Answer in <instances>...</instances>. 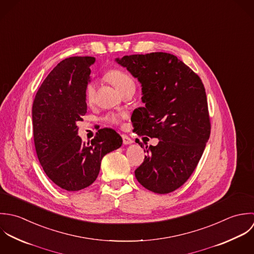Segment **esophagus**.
Wrapping results in <instances>:
<instances>
[{
  "label": "esophagus",
  "mask_w": 254,
  "mask_h": 254,
  "mask_svg": "<svg viewBox=\"0 0 254 254\" xmlns=\"http://www.w3.org/2000/svg\"><path fill=\"white\" fill-rule=\"evenodd\" d=\"M122 137H123V142H124L125 145H128V144H131V143L133 142L132 139H131L129 136L126 135V134H123Z\"/></svg>",
  "instance_id": "1"
}]
</instances>
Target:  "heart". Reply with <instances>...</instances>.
<instances>
[{"label":"heart","mask_w":254,"mask_h":254,"mask_svg":"<svg viewBox=\"0 0 254 254\" xmlns=\"http://www.w3.org/2000/svg\"><path fill=\"white\" fill-rule=\"evenodd\" d=\"M106 78L120 91H124L125 89L134 86V82L132 78L125 71L121 69H111L106 73ZM96 94V84L94 82H89L85 88V99L87 103H93ZM106 121L112 124H118L120 122V117L115 114H110L106 116Z\"/></svg>","instance_id":"obj_1"}]
</instances>
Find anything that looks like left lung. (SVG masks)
Segmentation results:
<instances>
[{"instance_id": "1", "label": "left lung", "mask_w": 254, "mask_h": 254, "mask_svg": "<svg viewBox=\"0 0 254 254\" xmlns=\"http://www.w3.org/2000/svg\"><path fill=\"white\" fill-rule=\"evenodd\" d=\"M116 62L141 83L143 107L131 116L133 131L159 142L135 170L138 183L159 194L182 187L195 170L210 136L200 77L176 56L163 52L125 56ZM142 147L139 140L136 142Z\"/></svg>"}]
</instances>
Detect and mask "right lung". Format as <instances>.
Listing matches in <instances>:
<instances>
[{
	"label": "right lung",
	"instance_id": "add662e5",
	"mask_svg": "<svg viewBox=\"0 0 254 254\" xmlns=\"http://www.w3.org/2000/svg\"><path fill=\"white\" fill-rule=\"evenodd\" d=\"M93 57H70L58 64L38 89L32 106L33 137L38 160L52 182L67 191L92 185L107 153L123 139L112 128L98 130L91 143L77 135L76 123L87 111L85 88Z\"/></svg>",
	"mask_w": 254,
	"mask_h": 254
}]
</instances>
